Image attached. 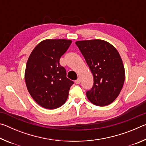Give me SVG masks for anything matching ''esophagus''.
<instances>
[{"label": "esophagus", "instance_id": "esophagus-1", "mask_svg": "<svg viewBox=\"0 0 146 146\" xmlns=\"http://www.w3.org/2000/svg\"><path fill=\"white\" fill-rule=\"evenodd\" d=\"M80 78H78L77 80H75V83L76 84H80Z\"/></svg>", "mask_w": 146, "mask_h": 146}]
</instances>
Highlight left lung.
Returning <instances> with one entry per match:
<instances>
[{
  "mask_svg": "<svg viewBox=\"0 0 146 146\" xmlns=\"http://www.w3.org/2000/svg\"><path fill=\"white\" fill-rule=\"evenodd\" d=\"M93 75L94 84L86 92L88 100L98 106L111 104L119 95L125 80V70L119 53L108 42H76Z\"/></svg>",
  "mask_w": 146,
  "mask_h": 146,
  "instance_id": "obj_1",
  "label": "left lung"
}]
</instances>
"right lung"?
<instances>
[{
    "label": "right lung",
    "instance_id": "obj_1",
    "mask_svg": "<svg viewBox=\"0 0 146 146\" xmlns=\"http://www.w3.org/2000/svg\"><path fill=\"white\" fill-rule=\"evenodd\" d=\"M66 39H46L36 46L27 62L25 82L31 97L42 107L54 110L68 97L72 80L59 60L71 45Z\"/></svg>",
    "mask_w": 146,
    "mask_h": 146
}]
</instances>
